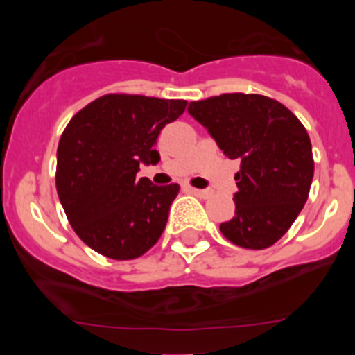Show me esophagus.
<instances>
[{
	"mask_svg": "<svg viewBox=\"0 0 355 355\" xmlns=\"http://www.w3.org/2000/svg\"><path fill=\"white\" fill-rule=\"evenodd\" d=\"M189 191H191L194 196H198V198H200V199L211 198V191H200V189H194V187H191Z\"/></svg>",
	"mask_w": 355,
	"mask_h": 355,
	"instance_id": "esophagus-1",
	"label": "esophagus"
}]
</instances>
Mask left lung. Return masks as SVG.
I'll list each match as a JSON object with an SVG mask.
<instances>
[{
    "mask_svg": "<svg viewBox=\"0 0 355 355\" xmlns=\"http://www.w3.org/2000/svg\"><path fill=\"white\" fill-rule=\"evenodd\" d=\"M189 113L225 155L241 159L235 216L220 225L221 234L244 249L273 245L309 196L314 159L306 127L277 99L244 92L192 101Z\"/></svg>",
    "mask_w": 355,
    "mask_h": 355,
    "instance_id": "1",
    "label": "left lung"
}]
</instances>
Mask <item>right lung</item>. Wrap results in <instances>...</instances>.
Listing matches in <instances>:
<instances>
[{"label": "right lung", "mask_w": 355, "mask_h": 355, "mask_svg": "<svg viewBox=\"0 0 355 355\" xmlns=\"http://www.w3.org/2000/svg\"><path fill=\"white\" fill-rule=\"evenodd\" d=\"M184 99L105 94L71 116L58 144L56 191L80 241L116 261L141 257L159 241L180 185L135 178L156 164L161 128L185 111Z\"/></svg>", "instance_id": "add662e5"}]
</instances>
